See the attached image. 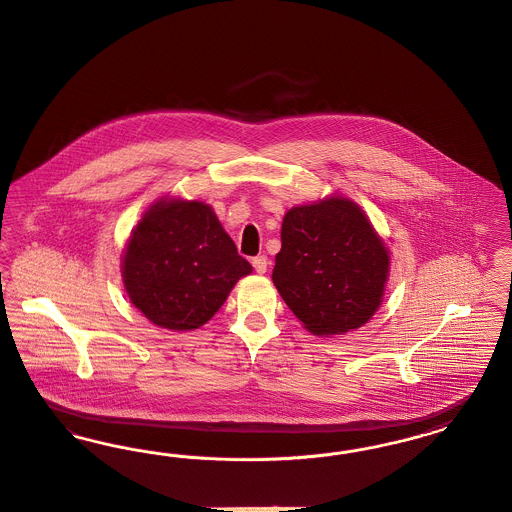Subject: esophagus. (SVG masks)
I'll return each mask as SVG.
<instances>
[{"instance_id":"1","label":"esophagus","mask_w":512,"mask_h":512,"mask_svg":"<svg viewBox=\"0 0 512 512\" xmlns=\"http://www.w3.org/2000/svg\"><path fill=\"white\" fill-rule=\"evenodd\" d=\"M252 266H254V270L256 273H266L268 272V266H270V260H268V256H256L254 260H252Z\"/></svg>"}]
</instances>
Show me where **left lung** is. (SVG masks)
<instances>
[{
	"mask_svg": "<svg viewBox=\"0 0 512 512\" xmlns=\"http://www.w3.org/2000/svg\"><path fill=\"white\" fill-rule=\"evenodd\" d=\"M388 252L359 205L345 198L285 213L272 279L314 336L361 328L382 303Z\"/></svg>",
	"mask_w": 512,
	"mask_h": 512,
	"instance_id": "8db88e82",
	"label": "left lung"
}]
</instances>
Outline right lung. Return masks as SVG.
I'll return each instance as SVG.
<instances>
[{"label":"right lung","instance_id":"add662e5","mask_svg":"<svg viewBox=\"0 0 512 512\" xmlns=\"http://www.w3.org/2000/svg\"><path fill=\"white\" fill-rule=\"evenodd\" d=\"M252 266L202 202L163 200L137 223L122 275L130 301L153 324L184 332L205 324Z\"/></svg>","mask_w":512,"mask_h":512}]
</instances>
